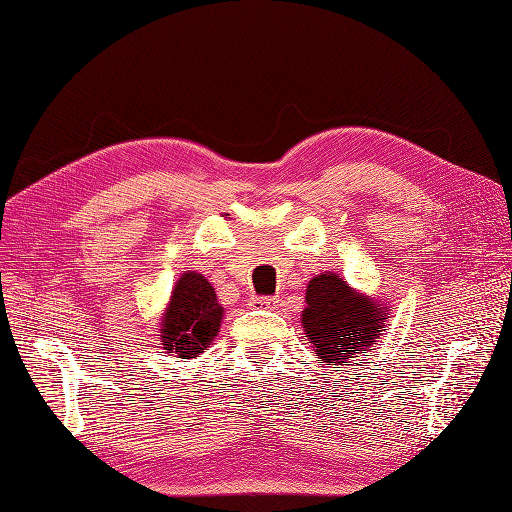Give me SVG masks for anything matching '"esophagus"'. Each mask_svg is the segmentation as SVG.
Here are the masks:
<instances>
[{"mask_svg": "<svg viewBox=\"0 0 512 512\" xmlns=\"http://www.w3.org/2000/svg\"><path fill=\"white\" fill-rule=\"evenodd\" d=\"M276 303H278L276 297H253V299H251V305L257 307V309H270V307H274Z\"/></svg>", "mask_w": 512, "mask_h": 512, "instance_id": "esophagus-1", "label": "esophagus"}]
</instances>
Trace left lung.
Here are the masks:
<instances>
[{"label": "left lung", "mask_w": 512, "mask_h": 512, "mask_svg": "<svg viewBox=\"0 0 512 512\" xmlns=\"http://www.w3.org/2000/svg\"><path fill=\"white\" fill-rule=\"evenodd\" d=\"M303 328L318 358L328 366L345 364L366 347L385 328V314L368 297H362L335 274L311 278L305 295Z\"/></svg>", "instance_id": "1"}]
</instances>
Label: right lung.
<instances>
[{"label":"right lung","mask_w":512,"mask_h":512,"mask_svg":"<svg viewBox=\"0 0 512 512\" xmlns=\"http://www.w3.org/2000/svg\"><path fill=\"white\" fill-rule=\"evenodd\" d=\"M221 314L224 309L217 303L213 286L201 274H184L173 288L159 335L167 353L182 360L203 353L217 337Z\"/></svg>","instance_id":"right-lung-1"}]
</instances>
